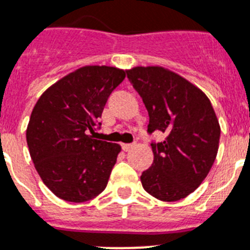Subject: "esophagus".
I'll list each match as a JSON object with an SVG mask.
<instances>
[{"label": "esophagus", "mask_w": 250, "mask_h": 250, "mask_svg": "<svg viewBox=\"0 0 250 250\" xmlns=\"http://www.w3.org/2000/svg\"><path fill=\"white\" fill-rule=\"evenodd\" d=\"M133 147H135V145L133 144H122V148H123V151H129Z\"/></svg>", "instance_id": "34e87169"}]
</instances>
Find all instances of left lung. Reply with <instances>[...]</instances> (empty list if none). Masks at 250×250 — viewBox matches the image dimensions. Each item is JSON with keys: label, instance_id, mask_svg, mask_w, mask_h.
<instances>
[{"label": "left lung", "instance_id": "left-lung-1", "mask_svg": "<svg viewBox=\"0 0 250 250\" xmlns=\"http://www.w3.org/2000/svg\"><path fill=\"white\" fill-rule=\"evenodd\" d=\"M127 77L147 109L148 133H167L163 142L151 144L154 163L142 173V187L165 202L186 198L207 177L219 150L221 129L211 102L164 67H133Z\"/></svg>", "mask_w": 250, "mask_h": 250}]
</instances>
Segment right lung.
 <instances>
[{"instance_id": "right-lung-1", "label": "right lung", "mask_w": 250, "mask_h": 250, "mask_svg": "<svg viewBox=\"0 0 250 250\" xmlns=\"http://www.w3.org/2000/svg\"><path fill=\"white\" fill-rule=\"evenodd\" d=\"M125 77L117 67H81L38 99L26 142L39 177L61 200L86 202L105 189L121 146L93 133L109 95Z\"/></svg>"}]
</instances>
